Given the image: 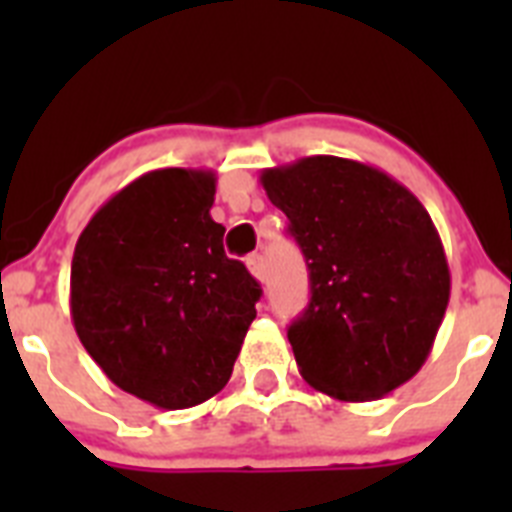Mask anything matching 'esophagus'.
<instances>
[{
    "label": "esophagus",
    "instance_id": "1",
    "mask_svg": "<svg viewBox=\"0 0 512 512\" xmlns=\"http://www.w3.org/2000/svg\"><path fill=\"white\" fill-rule=\"evenodd\" d=\"M246 266H248V271H251L253 277L264 279L266 266H264V256H261V253H251V256L246 259Z\"/></svg>",
    "mask_w": 512,
    "mask_h": 512
}]
</instances>
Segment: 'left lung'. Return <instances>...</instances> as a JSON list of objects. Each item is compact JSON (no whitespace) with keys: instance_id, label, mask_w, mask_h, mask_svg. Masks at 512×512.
<instances>
[{"instance_id":"obj_1","label":"left lung","mask_w":512,"mask_h":512,"mask_svg":"<svg viewBox=\"0 0 512 512\" xmlns=\"http://www.w3.org/2000/svg\"><path fill=\"white\" fill-rule=\"evenodd\" d=\"M310 271L287 338L307 384L343 402L413 379L449 305L443 243L420 200L351 158L310 156L261 174Z\"/></svg>"}]
</instances>
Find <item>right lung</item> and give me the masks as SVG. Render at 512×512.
<instances>
[{"mask_svg":"<svg viewBox=\"0 0 512 512\" xmlns=\"http://www.w3.org/2000/svg\"><path fill=\"white\" fill-rule=\"evenodd\" d=\"M212 202V171H148L76 241V336L110 382L156 408H192L223 390L256 318L261 287L225 256Z\"/></svg>","mask_w":512,"mask_h":512,"instance_id":"1","label":"right lung"}]
</instances>
